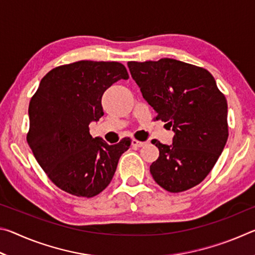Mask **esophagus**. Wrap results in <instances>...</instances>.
<instances>
[{
	"label": "esophagus",
	"instance_id": "34e87169",
	"mask_svg": "<svg viewBox=\"0 0 255 255\" xmlns=\"http://www.w3.org/2000/svg\"><path fill=\"white\" fill-rule=\"evenodd\" d=\"M131 144H132V146H136V147H143V146L146 145V141H139L137 139H132Z\"/></svg>",
	"mask_w": 255,
	"mask_h": 255
}]
</instances>
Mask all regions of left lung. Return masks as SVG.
Instances as JSON below:
<instances>
[{"instance_id":"1","label":"left lung","mask_w":255,"mask_h":255,"mask_svg":"<svg viewBox=\"0 0 255 255\" xmlns=\"http://www.w3.org/2000/svg\"><path fill=\"white\" fill-rule=\"evenodd\" d=\"M146 102L174 131L172 145L153 139L159 156L149 167L158 185L182 192L199 184L228 138L227 101L205 68L172 58L128 62Z\"/></svg>"}]
</instances>
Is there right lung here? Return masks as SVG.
Masks as SVG:
<instances>
[{
	"instance_id": "right-lung-1",
	"label": "right lung",
	"mask_w": 255,
	"mask_h": 255,
	"mask_svg": "<svg viewBox=\"0 0 255 255\" xmlns=\"http://www.w3.org/2000/svg\"><path fill=\"white\" fill-rule=\"evenodd\" d=\"M118 62H80L58 66L42 77L29 103L28 144L48 178L71 195L91 198L111 182L130 140L109 145L90 135L103 116L108 88L128 80Z\"/></svg>"
}]
</instances>
